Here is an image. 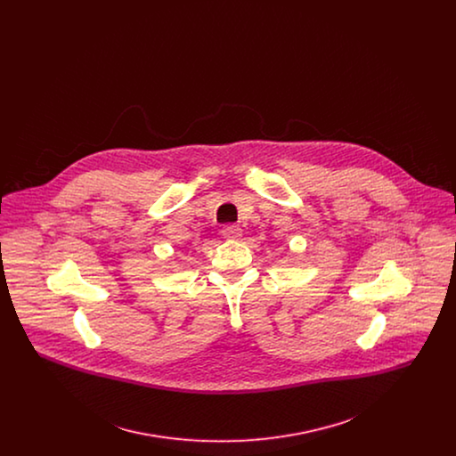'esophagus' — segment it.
Listing matches in <instances>:
<instances>
[{
  "instance_id": "obj_1",
  "label": "esophagus",
  "mask_w": 456,
  "mask_h": 456,
  "mask_svg": "<svg viewBox=\"0 0 456 456\" xmlns=\"http://www.w3.org/2000/svg\"><path fill=\"white\" fill-rule=\"evenodd\" d=\"M222 236L225 239H239L242 236V229L238 225H225L222 229Z\"/></svg>"
}]
</instances>
